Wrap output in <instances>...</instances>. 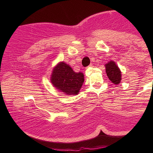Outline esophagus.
<instances>
[{"label": "esophagus", "mask_w": 153, "mask_h": 153, "mask_svg": "<svg viewBox=\"0 0 153 153\" xmlns=\"http://www.w3.org/2000/svg\"><path fill=\"white\" fill-rule=\"evenodd\" d=\"M92 65H92V64H90V65H89L88 67V68H89V67H92Z\"/></svg>", "instance_id": "1"}]
</instances>
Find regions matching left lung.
<instances>
[{
    "instance_id": "8db88e82",
    "label": "left lung",
    "mask_w": 153,
    "mask_h": 153,
    "mask_svg": "<svg viewBox=\"0 0 153 153\" xmlns=\"http://www.w3.org/2000/svg\"><path fill=\"white\" fill-rule=\"evenodd\" d=\"M105 68L106 73L111 82L115 85L120 84L121 80V72L115 62L111 61L105 64Z\"/></svg>"
}]
</instances>
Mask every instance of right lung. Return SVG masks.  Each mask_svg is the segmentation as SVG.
<instances>
[{"instance_id": "add662e5", "label": "right lung", "mask_w": 153, "mask_h": 153, "mask_svg": "<svg viewBox=\"0 0 153 153\" xmlns=\"http://www.w3.org/2000/svg\"><path fill=\"white\" fill-rule=\"evenodd\" d=\"M84 81V74L81 72H75L63 61L54 67L51 77L53 86L67 95L78 94Z\"/></svg>"}]
</instances>
